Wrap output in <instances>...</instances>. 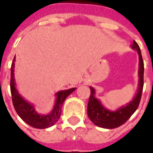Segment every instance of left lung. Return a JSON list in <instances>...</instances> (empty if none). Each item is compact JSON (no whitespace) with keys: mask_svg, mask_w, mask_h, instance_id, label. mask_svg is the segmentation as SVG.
Masks as SVG:
<instances>
[{"mask_svg":"<svg viewBox=\"0 0 153 153\" xmlns=\"http://www.w3.org/2000/svg\"><path fill=\"white\" fill-rule=\"evenodd\" d=\"M131 47L137 51L138 54V85L137 93L129 102L115 111L106 109L99 100L95 97L94 88L90 87L91 94L88 103V115L90 120L98 127L104 128H117L125 124L138 107L143 88L144 66L141 51L135 41L133 42Z\"/></svg>","mask_w":153,"mask_h":153,"instance_id":"obj_1","label":"left lung"}]
</instances>
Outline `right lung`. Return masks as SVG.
<instances>
[{
  "label": "right lung",
  "instance_id": "obj_1",
  "mask_svg": "<svg viewBox=\"0 0 153 153\" xmlns=\"http://www.w3.org/2000/svg\"><path fill=\"white\" fill-rule=\"evenodd\" d=\"M15 56L12 62L11 69H10V92L12 95V102L16 112L19 116L26 122L28 125L36 128H47L54 125L58 120L60 119L61 114V108L65 100L70 93H72L76 89V88H70V89L60 91L55 94L56 102L53 106V109L47 115L38 114L35 110L34 105L28 102V101L23 97L19 93V91L16 88V83L15 80Z\"/></svg>",
  "mask_w": 153,
  "mask_h": 153
}]
</instances>
